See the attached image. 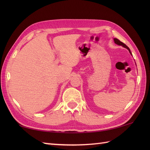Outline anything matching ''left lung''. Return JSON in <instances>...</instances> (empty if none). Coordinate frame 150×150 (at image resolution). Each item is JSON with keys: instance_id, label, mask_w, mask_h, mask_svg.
I'll use <instances>...</instances> for the list:
<instances>
[{"instance_id": "obj_1", "label": "left lung", "mask_w": 150, "mask_h": 150, "mask_svg": "<svg viewBox=\"0 0 150 150\" xmlns=\"http://www.w3.org/2000/svg\"><path fill=\"white\" fill-rule=\"evenodd\" d=\"M114 39V42H115V44H118V45H119V46H123L124 47H125V48H126V49H128V50H129V53L132 54V53H131V52H130V50H129V47L127 46L125 44H124L123 42H120V41L119 40V39H115H115Z\"/></svg>"}]
</instances>
